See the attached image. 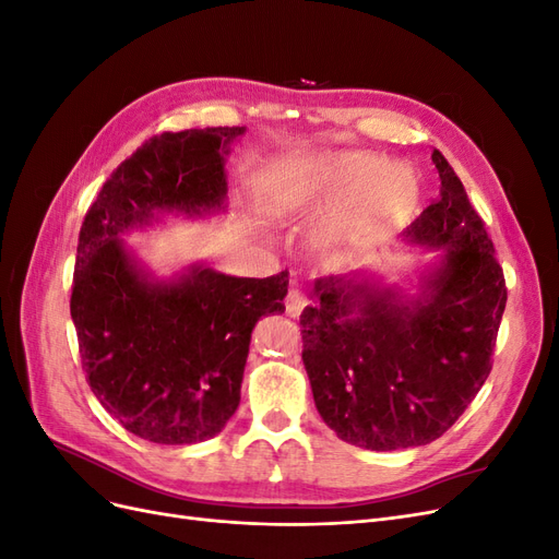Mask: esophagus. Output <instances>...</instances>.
<instances>
[{
  "instance_id": "obj_1",
  "label": "esophagus",
  "mask_w": 559,
  "mask_h": 559,
  "mask_svg": "<svg viewBox=\"0 0 559 559\" xmlns=\"http://www.w3.org/2000/svg\"><path fill=\"white\" fill-rule=\"evenodd\" d=\"M306 306H308V296L302 294L300 289H289V294H286V298H284V308H286V314L289 317H300V312L306 310Z\"/></svg>"
}]
</instances>
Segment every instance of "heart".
<instances>
[{
	"mask_svg": "<svg viewBox=\"0 0 559 559\" xmlns=\"http://www.w3.org/2000/svg\"><path fill=\"white\" fill-rule=\"evenodd\" d=\"M277 205L289 212L331 210L314 228L319 251L337 253L396 233L413 216L419 200L417 179L396 165H382L368 154H333L321 158L306 177L286 179Z\"/></svg>",
	"mask_w": 559,
	"mask_h": 559,
	"instance_id": "b5f03b06",
	"label": "heart"
}]
</instances>
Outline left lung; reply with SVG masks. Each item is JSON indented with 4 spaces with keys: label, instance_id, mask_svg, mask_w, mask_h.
<instances>
[{
    "label": "left lung",
    "instance_id": "obj_1",
    "mask_svg": "<svg viewBox=\"0 0 559 559\" xmlns=\"http://www.w3.org/2000/svg\"><path fill=\"white\" fill-rule=\"evenodd\" d=\"M441 198L405 230L441 249L417 296L361 273L314 282L300 314L302 364L321 419L345 443L403 450L441 438L492 370L506 280L483 218L441 151Z\"/></svg>",
    "mask_w": 559,
    "mask_h": 559
}]
</instances>
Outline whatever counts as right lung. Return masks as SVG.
<instances>
[{"instance_id": "obj_1", "label": "right lung", "mask_w": 559, "mask_h": 559, "mask_svg": "<svg viewBox=\"0 0 559 559\" xmlns=\"http://www.w3.org/2000/svg\"><path fill=\"white\" fill-rule=\"evenodd\" d=\"M242 132L151 138L105 181L79 233L70 308L86 380L118 425L151 443L191 445L222 431L240 405L253 326L284 312L286 270L257 280L195 263L160 282L121 240L154 212H222L224 163Z\"/></svg>"}]
</instances>
